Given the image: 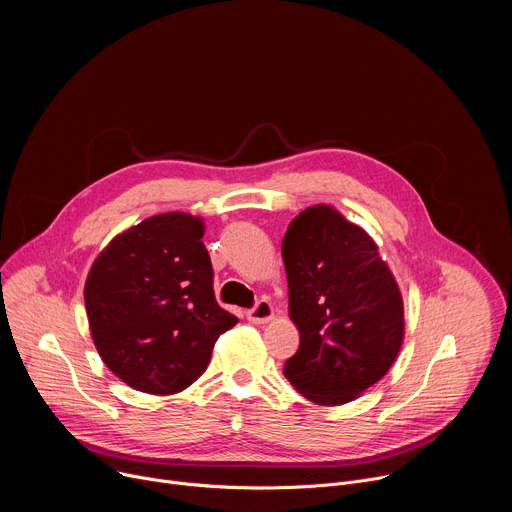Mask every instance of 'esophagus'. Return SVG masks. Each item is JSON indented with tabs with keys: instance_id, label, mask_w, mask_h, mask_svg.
Returning <instances> with one entry per match:
<instances>
[{
	"instance_id": "esophagus-1",
	"label": "esophagus",
	"mask_w": 512,
	"mask_h": 512,
	"mask_svg": "<svg viewBox=\"0 0 512 512\" xmlns=\"http://www.w3.org/2000/svg\"><path fill=\"white\" fill-rule=\"evenodd\" d=\"M247 320L253 324H267L269 320H273V306L261 300L253 310L247 312Z\"/></svg>"
}]
</instances>
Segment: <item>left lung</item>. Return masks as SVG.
Segmentation results:
<instances>
[{"label":"left lung","instance_id":"1","mask_svg":"<svg viewBox=\"0 0 512 512\" xmlns=\"http://www.w3.org/2000/svg\"><path fill=\"white\" fill-rule=\"evenodd\" d=\"M281 255L298 352L283 375L316 405H344L381 381L403 346V296L375 239L330 204L289 223Z\"/></svg>","mask_w":512,"mask_h":512}]
</instances>
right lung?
<instances>
[{"instance_id": "1", "label": "right lung", "mask_w": 512, "mask_h": 512, "mask_svg": "<svg viewBox=\"0 0 512 512\" xmlns=\"http://www.w3.org/2000/svg\"><path fill=\"white\" fill-rule=\"evenodd\" d=\"M204 221L164 212L119 233L85 281L91 338L107 369L150 395H174L208 367L237 316L214 300Z\"/></svg>"}]
</instances>
